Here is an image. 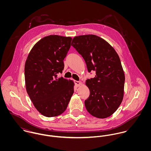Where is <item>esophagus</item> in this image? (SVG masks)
<instances>
[{
  "mask_svg": "<svg viewBox=\"0 0 151 151\" xmlns=\"http://www.w3.org/2000/svg\"><path fill=\"white\" fill-rule=\"evenodd\" d=\"M74 83H75L76 86H80L82 85V83L80 81H75Z\"/></svg>",
  "mask_w": 151,
  "mask_h": 151,
  "instance_id": "esophagus-1",
  "label": "esophagus"
}]
</instances>
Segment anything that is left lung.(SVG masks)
Returning <instances> with one entry per match:
<instances>
[{"label": "left lung", "mask_w": 151, "mask_h": 151, "mask_svg": "<svg viewBox=\"0 0 151 151\" xmlns=\"http://www.w3.org/2000/svg\"><path fill=\"white\" fill-rule=\"evenodd\" d=\"M71 46L84 58L88 72H96L86 83L90 92L85 101L87 111L99 119L110 116L124 96L125 76L118 54L108 42L92 34L75 37Z\"/></svg>", "instance_id": "obj_1"}]
</instances>
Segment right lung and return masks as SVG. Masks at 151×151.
<instances>
[{
    "mask_svg": "<svg viewBox=\"0 0 151 151\" xmlns=\"http://www.w3.org/2000/svg\"><path fill=\"white\" fill-rule=\"evenodd\" d=\"M72 38L57 35L45 37L33 46L27 58L25 81L35 108L44 116L62 114L74 93V82L58 74L64 69L63 60Z\"/></svg>",
    "mask_w": 151,
    "mask_h": 151,
    "instance_id": "obj_1",
    "label": "right lung"
}]
</instances>
